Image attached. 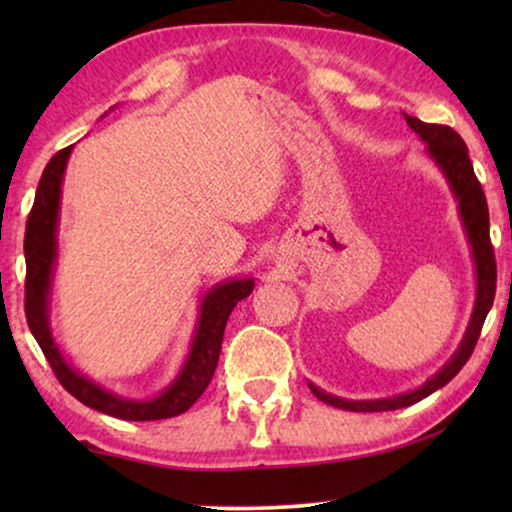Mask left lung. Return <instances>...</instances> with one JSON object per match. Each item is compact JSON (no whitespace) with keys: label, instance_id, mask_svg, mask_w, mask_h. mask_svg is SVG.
Listing matches in <instances>:
<instances>
[{"label":"left lung","instance_id":"obj_1","mask_svg":"<svg viewBox=\"0 0 512 512\" xmlns=\"http://www.w3.org/2000/svg\"><path fill=\"white\" fill-rule=\"evenodd\" d=\"M405 121L412 130L417 132L419 137L424 139L426 149L433 156V160L443 167L447 181H450L454 195L459 200V212L461 219H464L468 240H471L473 247V258H475V272H478V298H475V310L471 317V324H468V331L464 335V342H461L459 352L452 356V361L440 370L438 375H433L424 387L417 391H410V394L394 396V398H382V401H345V398L324 394V391L310 384L312 394L324 401L333 408H342L349 412H384V410H398L408 408V405L422 401L433 391L445 387L447 382L452 380L454 375L464 368V363L471 359L475 345H478L482 324H485L487 312L492 310L494 293H496V258H494V247L492 240H489V209L485 200V191H482L478 177L473 172V163L468 158V149L464 139L459 137L457 130H452L450 125L440 123H424L415 116H405Z\"/></svg>","mask_w":512,"mask_h":512}]
</instances>
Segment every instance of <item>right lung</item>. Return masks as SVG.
Wrapping results in <instances>:
<instances>
[{
    "label": "right lung",
    "mask_w": 512,
    "mask_h": 512,
    "mask_svg": "<svg viewBox=\"0 0 512 512\" xmlns=\"http://www.w3.org/2000/svg\"><path fill=\"white\" fill-rule=\"evenodd\" d=\"M72 146L55 153L48 160L44 174L34 195V205L27 216L25 226V317L27 326L39 342L46 361L51 363L55 377L72 394L76 401H81L88 408H95L104 415L128 419V422H151V419L177 417L186 412L202 396V391L212 382L216 363H219L223 331L226 321L233 312V307L254 291L251 279L240 282H226L216 286L212 293H207L202 300L200 324L195 333L191 354L177 382L165 391L163 396L153 401H125L109 391L88 382L86 377L76 375L72 368L62 361V356L55 347L48 331V286H51V270L55 261V223H58V205H60V184L62 174Z\"/></svg>",
    "instance_id": "add662e5"
}]
</instances>
